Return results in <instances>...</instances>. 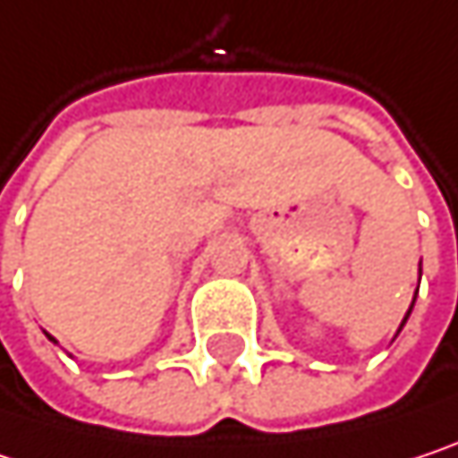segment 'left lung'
<instances>
[{"label": "left lung", "instance_id": "8db88e82", "mask_svg": "<svg viewBox=\"0 0 458 458\" xmlns=\"http://www.w3.org/2000/svg\"><path fill=\"white\" fill-rule=\"evenodd\" d=\"M419 278H421V270H419ZM416 292H419V289H416ZM413 302H416V297H413V300H411V308H409V313H406V318H403V323H401V328H403V326H406V320H409V316H411ZM401 328H398V334H401ZM398 334H395V336H398Z\"/></svg>", "mask_w": 458, "mask_h": 458}]
</instances>
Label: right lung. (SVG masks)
Segmentation results:
<instances>
[{
	"label": "right lung",
	"instance_id": "1",
	"mask_svg": "<svg viewBox=\"0 0 458 458\" xmlns=\"http://www.w3.org/2000/svg\"><path fill=\"white\" fill-rule=\"evenodd\" d=\"M47 339H49V342H57V339H55V336H52V334H47Z\"/></svg>",
	"mask_w": 458,
	"mask_h": 458
}]
</instances>
